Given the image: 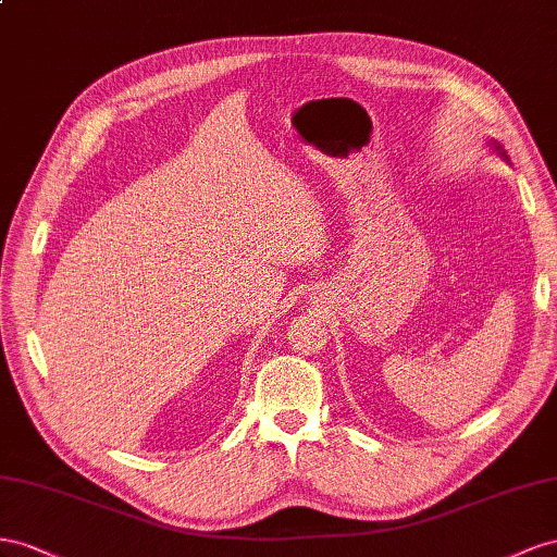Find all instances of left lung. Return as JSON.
I'll return each instance as SVG.
<instances>
[{
	"instance_id": "left-lung-1",
	"label": "left lung",
	"mask_w": 557,
	"mask_h": 557,
	"mask_svg": "<svg viewBox=\"0 0 557 557\" xmlns=\"http://www.w3.org/2000/svg\"><path fill=\"white\" fill-rule=\"evenodd\" d=\"M487 145H490L492 149H495V151H497V153H499V156L504 158V161H508V156H506V151L502 149V145H499V141H497V139H490V141H487Z\"/></svg>"
}]
</instances>
